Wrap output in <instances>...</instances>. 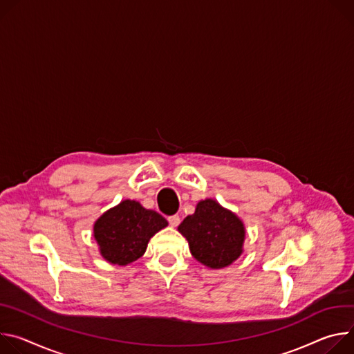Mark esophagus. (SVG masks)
I'll use <instances>...</instances> for the list:
<instances>
[{"instance_id": "esophagus-1", "label": "esophagus", "mask_w": 354, "mask_h": 354, "mask_svg": "<svg viewBox=\"0 0 354 354\" xmlns=\"http://www.w3.org/2000/svg\"><path fill=\"white\" fill-rule=\"evenodd\" d=\"M167 221H169V223H170V226H178V223H180V216L178 215H171V216H169L167 218Z\"/></svg>"}]
</instances>
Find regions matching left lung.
<instances>
[{
    "mask_svg": "<svg viewBox=\"0 0 354 354\" xmlns=\"http://www.w3.org/2000/svg\"><path fill=\"white\" fill-rule=\"evenodd\" d=\"M178 230L188 241L191 254L207 267H226L242 254V221L214 200L198 203L195 212L180 223Z\"/></svg>",
    "mask_w": 354,
    "mask_h": 354,
    "instance_id": "1",
    "label": "left lung"
}]
</instances>
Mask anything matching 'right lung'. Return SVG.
<instances>
[{"label": "right lung", "mask_w": 354, "mask_h": 354, "mask_svg": "<svg viewBox=\"0 0 354 354\" xmlns=\"http://www.w3.org/2000/svg\"><path fill=\"white\" fill-rule=\"evenodd\" d=\"M166 226L160 214L125 200L95 222L94 238L105 260L125 266L143 256L150 238Z\"/></svg>", "instance_id": "add662e5"}]
</instances>
